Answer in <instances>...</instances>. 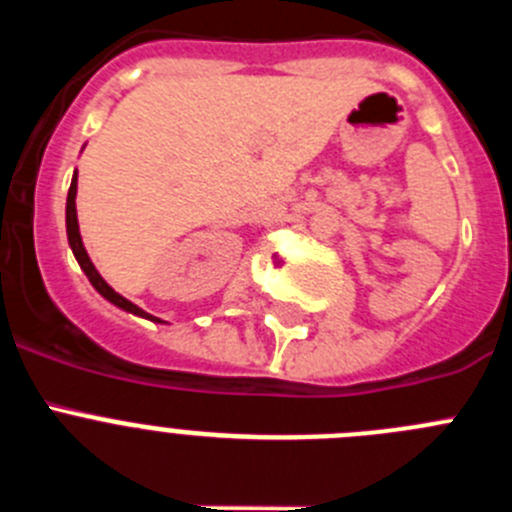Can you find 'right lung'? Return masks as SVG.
Instances as JSON below:
<instances>
[{
  "mask_svg": "<svg viewBox=\"0 0 512 512\" xmlns=\"http://www.w3.org/2000/svg\"><path fill=\"white\" fill-rule=\"evenodd\" d=\"M66 235H69V246H71V251H74L76 261H79L81 271L87 274V279H89V282H92V287L97 289V292L104 297V300L112 302V305H117V307H120V310L133 312V315H138V318L153 320V323H164V320L153 318V315H148L146 310H140L138 305H133V302L125 300V297H122V295H117L115 289H112L110 284L104 282L102 274H99V271L94 269V264H92V259H89L87 248H84V243H81L79 220H76V174H74V179H71L69 197H66Z\"/></svg>",
  "mask_w": 512,
  "mask_h": 512,
  "instance_id": "right-lung-1",
  "label": "right lung"
}]
</instances>
